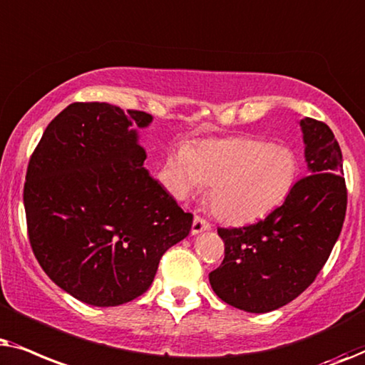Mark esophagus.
Returning a JSON list of instances; mask_svg holds the SVG:
<instances>
[{
    "mask_svg": "<svg viewBox=\"0 0 365 365\" xmlns=\"http://www.w3.org/2000/svg\"><path fill=\"white\" fill-rule=\"evenodd\" d=\"M205 230H210V223H208L203 217L195 215V218H193V223H192V233L193 235H197V233H202Z\"/></svg>",
    "mask_w": 365,
    "mask_h": 365,
    "instance_id": "obj_1",
    "label": "esophagus"
}]
</instances>
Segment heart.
Instances as JSON below:
<instances>
[{"instance_id":"1","label":"heart","mask_w":365,"mask_h":365,"mask_svg":"<svg viewBox=\"0 0 365 365\" xmlns=\"http://www.w3.org/2000/svg\"><path fill=\"white\" fill-rule=\"evenodd\" d=\"M172 190L178 198L212 187L208 203L222 222L244 225L279 207L292 190L297 157L284 145L237 137L207 140L168 158Z\"/></svg>"}]
</instances>
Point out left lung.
Masks as SVG:
<instances>
[{
	"label": "left lung",
	"instance_id": "1",
	"mask_svg": "<svg viewBox=\"0 0 365 365\" xmlns=\"http://www.w3.org/2000/svg\"><path fill=\"white\" fill-rule=\"evenodd\" d=\"M307 173L257 223L218 228L225 257L208 279L218 297L264 314L292 302L315 280L341 235L347 208L342 152L324 121L300 120Z\"/></svg>",
	"mask_w": 365,
	"mask_h": 365
}]
</instances>
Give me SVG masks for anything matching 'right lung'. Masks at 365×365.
<instances>
[{"mask_svg":"<svg viewBox=\"0 0 365 365\" xmlns=\"http://www.w3.org/2000/svg\"><path fill=\"white\" fill-rule=\"evenodd\" d=\"M152 115L71 103L51 120L26 170L23 202L38 264L73 297L115 307L147 292L193 215L150 177L138 128Z\"/></svg>","mask_w":365,"mask_h":365,"instance_id":"right-lung-1","label":"right lung"}]
</instances>
